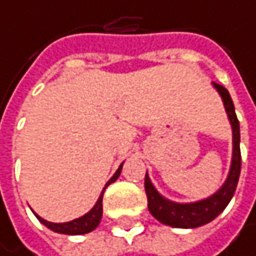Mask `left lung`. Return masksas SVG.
<instances>
[{
    "label": "left lung",
    "instance_id": "8db88e82",
    "mask_svg": "<svg viewBox=\"0 0 256 256\" xmlns=\"http://www.w3.org/2000/svg\"><path fill=\"white\" fill-rule=\"evenodd\" d=\"M214 88L222 97L225 110L228 114L231 127H232V160L230 166V174L222 184V188L213 194L212 196L196 201V202H172L164 198L156 188L153 186L148 174H146V194L148 200V210L159 222L164 225H170L174 228H198L202 226L213 219H216L225 207L230 204L234 192L237 189L240 170H242V154H240V124L236 115L232 98L228 90L216 82H213Z\"/></svg>",
    "mask_w": 256,
    "mask_h": 256
}]
</instances>
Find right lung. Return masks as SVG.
I'll list each match as a JSON object with an SVG mask.
<instances>
[{"label":"right lung","mask_w":256,"mask_h":256,"mask_svg":"<svg viewBox=\"0 0 256 256\" xmlns=\"http://www.w3.org/2000/svg\"><path fill=\"white\" fill-rule=\"evenodd\" d=\"M121 168H122V164L120 165V168L116 170V172L110 177V180L104 184V188H103V190H102V194H100V196H98V200H97V202H96V206L86 213V214H84V216H80V218H78V219H74V220H70V222H64V224H54V222H48V220H44V219H42L38 214H36V218L44 225V226H48L50 231H54V232H60V234H67V236H79V234H86V232H91L92 230H96L97 228V225L100 224V220H102V214H103V206H102V200H103V192H104V189L110 184V183H114L118 177H120V174H121Z\"/></svg>","instance_id":"add662e5"}]
</instances>
